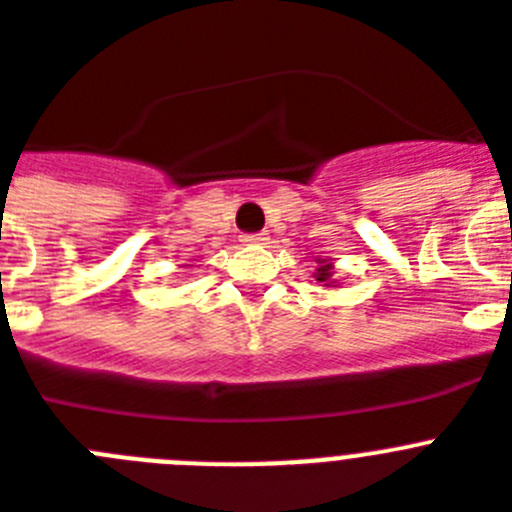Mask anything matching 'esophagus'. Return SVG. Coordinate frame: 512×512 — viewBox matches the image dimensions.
I'll return each mask as SVG.
<instances>
[{
	"mask_svg": "<svg viewBox=\"0 0 512 512\" xmlns=\"http://www.w3.org/2000/svg\"><path fill=\"white\" fill-rule=\"evenodd\" d=\"M270 236L268 234H244L242 242L244 244H268Z\"/></svg>",
	"mask_w": 512,
	"mask_h": 512,
	"instance_id": "obj_1",
	"label": "esophagus"
}]
</instances>
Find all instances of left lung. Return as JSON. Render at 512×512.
Returning a JSON list of instances; mask_svg holds the SVG:
<instances>
[{
    "instance_id": "left-lung-1",
    "label": "left lung",
    "mask_w": 512,
    "mask_h": 512,
    "mask_svg": "<svg viewBox=\"0 0 512 512\" xmlns=\"http://www.w3.org/2000/svg\"><path fill=\"white\" fill-rule=\"evenodd\" d=\"M315 263H317V270L312 273V278H315L317 286H325V289H333V286H338L333 257H317Z\"/></svg>"
}]
</instances>
